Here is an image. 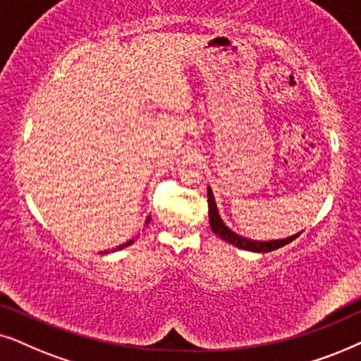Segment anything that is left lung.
I'll return each mask as SVG.
<instances>
[{
    "mask_svg": "<svg viewBox=\"0 0 361 361\" xmlns=\"http://www.w3.org/2000/svg\"><path fill=\"white\" fill-rule=\"evenodd\" d=\"M208 206H209L211 231H213L216 236H219L221 239H223V241L233 244V246H236L239 249H244V251L271 252V251H276V249H279V247L286 246V244L292 243L294 239L300 236V233H297V234H294V236H289L286 239H272V241H252V239L239 236V234L234 233V231H231L228 226L224 224V221L221 219L218 206H216V201H214V195H213V191H211L209 186H208Z\"/></svg>",
    "mask_w": 361,
    "mask_h": 361,
    "instance_id": "8db88e82",
    "label": "left lung"
}]
</instances>
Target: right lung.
<instances>
[{
	"instance_id": "add662e5",
	"label": "right lung",
	"mask_w": 361,
	"mask_h": 361,
	"mask_svg": "<svg viewBox=\"0 0 361 361\" xmlns=\"http://www.w3.org/2000/svg\"><path fill=\"white\" fill-rule=\"evenodd\" d=\"M148 221H150V216H148L147 218V224H148ZM135 241V239H130V241H127V243H123V244H120V246H117L114 249V251H120V249H123V247H127V246H130V244ZM109 252V251H107Z\"/></svg>"
}]
</instances>
